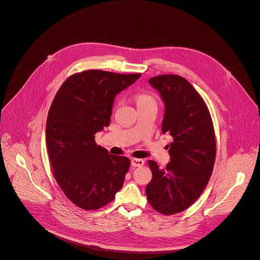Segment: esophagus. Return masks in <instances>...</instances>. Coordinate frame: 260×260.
Listing matches in <instances>:
<instances>
[{
    "instance_id": "obj_1",
    "label": "esophagus",
    "mask_w": 260,
    "mask_h": 260,
    "mask_svg": "<svg viewBox=\"0 0 260 260\" xmlns=\"http://www.w3.org/2000/svg\"><path fill=\"white\" fill-rule=\"evenodd\" d=\"M144 165V160L141 159V158H133L132 159V166L134 168L136 167H142Z\"/></svg>"
}]
</instances>
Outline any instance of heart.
<instances>
[{
	"label": "heart",
	"instance_id": "obj_1",
	"mask_svg": "<svg viewBox=\"0 0 260 260\" xmlns=\"http://www.w3.org/2000/svg\"><path fill=\"white\" fill-rule=\"evenodd\" d=\"M135 104L138 108V110H144L147 108H155L156 109V100L149 92H139L136 93L134 96ZM117 105L114 106L116 108Z\"/></svg>",
	"mask_w": 260,
	"mask_h": 260
}]
</instances>
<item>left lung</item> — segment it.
Here are the masks:
<instances>
[{"label": "left lung", "instance_id": "8db88e82", "mask_svg": "<svg viewBox=\"0 0 260 260\" xmlns=\"http://www.w3.org/2000/svg\"><path fill=\"white\" fill-rule=\"evenodd\" d=\"M149 84L165 103L161 132L173 140L166 168L148 160L152 179L146 196L154 210L170 216L190 207L205 188L216 159L215 128L205 102L184 78L161 75Z\"/></svg>", "mask_w": 260, "mask_h": 260}]
</instances>
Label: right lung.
Masks as SVG:
<instances>
[{
    "mask_svg": "<svg viewBox=\"0 0 260 260\" xmlns=\"http://www.w3.org/2000/svg\"><path fill=\"white\" fill-rule=\"evenodd\" d=\"M140 76L84 70L70 76L54 98L45 129L53 175L83 209L107 205L123 184L129 159L109 154L95 143V134L110 124L115 96Z\"/></svg>",
    "mask_w": 260,
    "mask_h": 260,
    "instance_id": "obj_1",
    "label": "right lung"
}]
</instances>
